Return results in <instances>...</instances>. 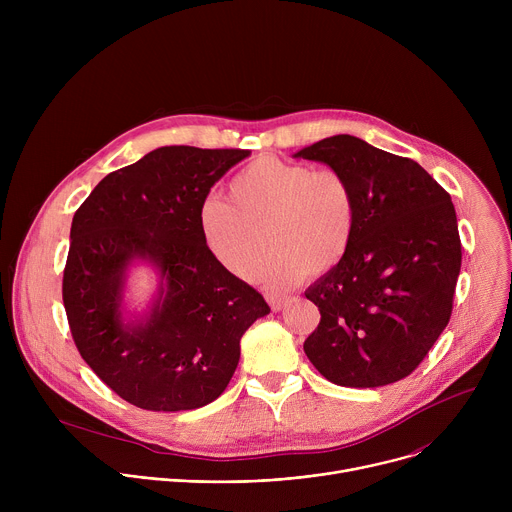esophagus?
<instances>
[{
  "label": "esophagus",
  "instance_id": "esophagus-1",
  "mask_svg": "<svg viewBox=\"0 0 512 512\" xmlns=\"http://www.w3.org/2000/svg\"><path fill=\"white\" fill-rule=\"evenodd\" d=\"M267 302H269V306H271L273 312H279V310H283V308L291 302V298H279V296L267 294Z\"/></svg>",
  "mask_w": 512,
  "mask_h": 512
}]
</instances>
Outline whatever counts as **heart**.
Returning <instances> with one entry per match:
<instances>
[{
	"instance_id": "1",
	"label": "heart",
	"mask_w": 512,
	"mask_h": 512,
	"mask_svg": "<svg viewBox=\"0 0 512 512\" xmlns=\"http://www.w3.org/2000/svg\"><path fill=\"white\" fill-rule=\"evenodd\" d=\"M229 192L233 202L208 196L198 223L208 251L237 277L285 289L304 273L332 271L350 251L358 202L340 170L261 156L233 178ZM267 238L274 253L260 266Z\"/></svg>"
}]
</instances>
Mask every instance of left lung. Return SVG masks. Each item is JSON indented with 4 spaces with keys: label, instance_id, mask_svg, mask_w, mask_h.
<instances>
[{
    "label": "left lung",
    "instance_id": "obj_1",
    "mask_svg": "<svg viewBox=\"0 0 512 512\" xmlns=\"http://www.w3.org/2000/svg\"><path fill=\"white\" fill-rule=\"evenodd\" d=\"M296 158L346 174L358 202L350 251L306 289L322 318L304 350L340 387L401 381L452 316L462 267L452 198L417 162L354 135L326 137Z\"/></svg>",
    "mask_w": 512,
    "mask_h": 512
}]
</instances>
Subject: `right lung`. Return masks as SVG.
<instances>
[{"instance_id": "1", "label": "right lung", "mask_w": 512, "mask_h": 512, "mask_svg": "<svg viewBox=\"0 0 512 512\" xmlns=\"http://www.w3.org/2000/svg\"><path fill=\"white\" fill-rule=\"evenodd\" d=\"M249 150L166 145L105 176L70 227L62 302L81 356L127 403L188 411L227 389L241 336L269 314L255 287L208 251L198 212L210 188ZM161 273L153 310L122 318L126 269Z\"/></svg>"}]
</instances>
